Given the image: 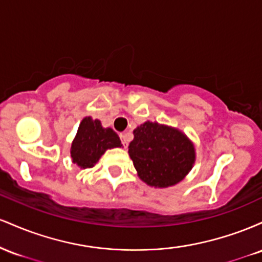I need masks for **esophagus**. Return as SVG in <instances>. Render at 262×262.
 I'll return each mask as SVG.
<instances>
[{
  "mask_svg": "<svg viewBox=\"0 0 262 262\" xmlns=\"http://www.w3.org/2000/svg\"><path fill=\"white\" fill-rule=\"evenodd\" d=\"M119 137H121V140H122L123 145H124L125 148H127L129 141H130V139H132V134L129 133V132H125V133H121V135H119Z\"/></svg>",
  "mask_w": 262,
  "mask_h": 262,
  "instance_id": "esophagus-1",
  "label": "esophagus"
}]
</instances>
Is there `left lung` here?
<instances>
[{
  "mask_svg": "<svg viewBox=\"0 0 262 262\" xmlns=\"http://www.w3.org/2000/svg\"><path fill=\"white\" fill-rule=\"evenodd\" d=\"M128 146L138 176L146 185L166 188L181 182L196 161V149L180 129L146 121L133 130Z\"/></svg>",
  "mask_w": 262,
  "mask_h": 262,
  "instance_id": "1",
  "label": "left lung"
}]
</instances>
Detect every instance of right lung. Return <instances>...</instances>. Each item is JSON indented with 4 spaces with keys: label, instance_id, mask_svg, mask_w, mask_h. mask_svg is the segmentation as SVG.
Wrapping results in <instances>:
<instances>
[{
    "label": "right lung",
    "instance_id": "obj_1",
    "mask_svg": "<svg viewBox=\"0 0 262 262\" xmlns=\"http://www.w3.org/2000/svg\"><path fill=\"white\" fill-rule=\"evenodd\" d=\"M122 148L121 139L112 128L102 127L101 121L85 117L71 143V160L80 169L95 166L108 149Z\"/></svg>",
    "mask_w": 262,
    "mask_h": 262
}]
</instances>
